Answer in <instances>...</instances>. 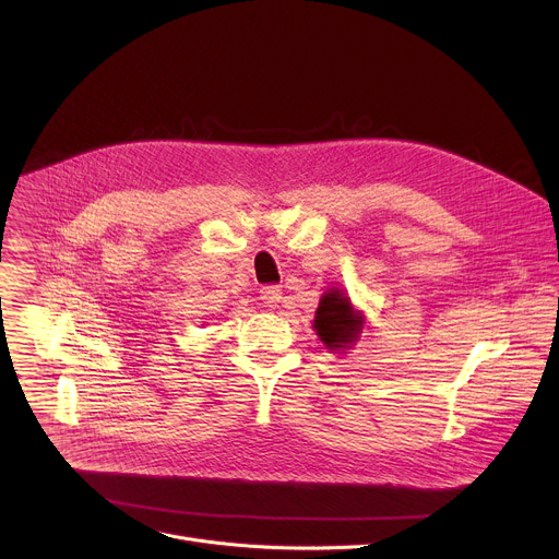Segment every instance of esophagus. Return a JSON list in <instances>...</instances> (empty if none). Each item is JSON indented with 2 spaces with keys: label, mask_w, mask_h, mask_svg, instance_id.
<instances>
[{
  "label": "esophagus",
  "mask_w": 559,
  "mask_h": 559,
  "mask_svg": "<svg viewBox=\"0 0 559 559\" xmlns=\"http://www.w3.org/2000/svg\"><path fill=\"white\" fill-rule=\"evenodd\" d=\"M281 298H283V289L278 285H267L261 289V300H263V307H267V309L278 307Z\"/></svg>",
  "instance_id": "obj_1"
}]
</instances>
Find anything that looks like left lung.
<instances>
[{
  "mask_svg": "<svg viewBox=\"0 0 559 559\" xmlns=\"http://www.w3.org/2000/svg\"><path fill=\"white\" fill-rule=\"evenodd\" d=\"M364 322V311L355 309L348 294L333 285L320 296L313 316V331L331 353H344L359 340Z\"/></svg>",
  "mask_w": 559,
  "mask_h": 559,
  "instance_id": "1",
  "label": "left lung"
}]
</instances>
